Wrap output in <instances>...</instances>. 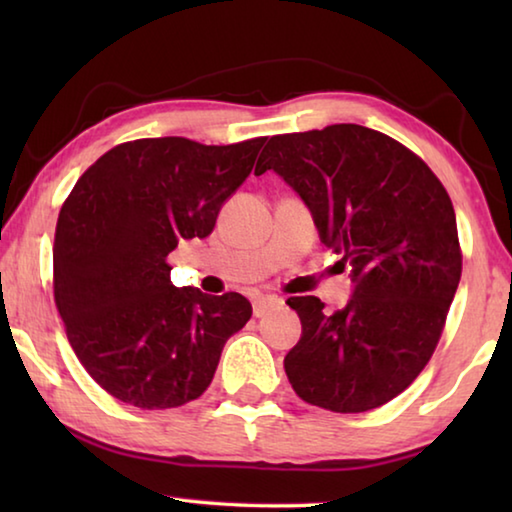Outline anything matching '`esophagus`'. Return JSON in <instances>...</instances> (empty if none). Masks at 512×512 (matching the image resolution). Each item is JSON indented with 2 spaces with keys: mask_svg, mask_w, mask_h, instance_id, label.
<instances>
[{
  "mask_svg": "<svg viewBox=\"0 0 512 512\" xmlns=\"http://www.w3.org/2000/svg\"><path fill=\"white\" fill-rule=\"evenodd\" d=\"M277 307H282V298H275V296H259L253 300V314L257 318L266 316L268 311H273Z\"/></svg>",
  "mask_w": 512,
  "mask_h": 512,
  "instance_id": "esophagus-1",
  "label": "esophagus"
}]
</instances>
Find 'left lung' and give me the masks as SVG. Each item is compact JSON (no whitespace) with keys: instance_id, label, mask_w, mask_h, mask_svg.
Here are the masks:
<instances>
[{"instance_id":"left-lung-1","label":"left lung","mask_w":512,"mask_h":512,"mask_svg":"<svg viewBox=\"0 0 512 512\" xmlns=\"http://www.w3.org/2000/svg\"><path fill=\"white\" fill-rule=\"evenodd\" d=\"M268 169L357 282L332 314L316 296L287 300L302 323L284 357L293 391L334 413L377 409L413 384L443 334L463 271L452 198L411 149L359 124L273 135L255 173Z\"/></svg>"}]
</instances>
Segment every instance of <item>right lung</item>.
<instances>
[{
	"mask_svg": "<svg viewBox=\"0 0 512 512\" xmlns=\"http://www.w3.org/2000/svg\"><path fill=\"white\" fill-rule=\"evenodd\" d=\"M264 142H124L65 198L54 239V300L83 368L119 402L153 411L201 397L225 341L253 316L241 293L173 287L167 257L180 239L210 235Z\"/></svg>",
	"mask_w": 512,
	"mask_h": 512,
	"instance_id": "1",
	"label": "right lung"
}]
</instances>
